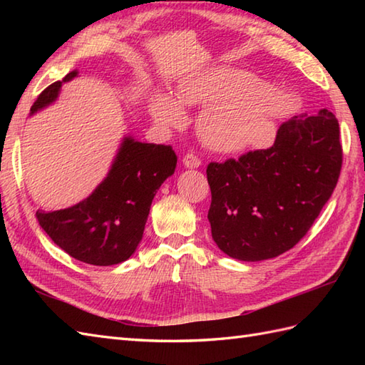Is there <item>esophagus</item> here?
Instances as JSON below:
<instances>
[{
	"label": "esophagus",
	"mask_w": 365,
	"mask_h": 365,
	"mask_svg": "<svg viewBox=\"0 0 365 365\" xmlns=\"http://www.w3.org/2000/svg\"><path fill=\"white\" fill-rule=\"evenodd\" d=\"M183 165L187 166V168H199L200 165H202V161H200V158L197 157V155L187 153L183 157Z\"/></svg>",
	"instance_id": "1"
}]
</instances>
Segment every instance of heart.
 Instances as JSON below:
<instances>
[{"mask_svg": "<svg viewBox=\"0 0 365 365\" xmlns=\"http://www.w3.org/2000/svg\"><path fill=\"white\" fill-rule=\"evenodd\" d=\"M178 103L157 96L152 114L161 125L173 127L185 119L183 108L207 105L199 115V135L218 152L259 149L273 143L277 120L290 110V98L250 72L213 67L185 80Z\"/></svg>", "mask_w": 365, "mask_h": 365, "instance_id": "obj_1", "label": "heart"}]
</instances>
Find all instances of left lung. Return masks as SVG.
<instances>
[{"label":"left lung","mask_w":365,"mask_h":365,"mask_svg":"<svg viewBox=\"0 0 365 365\" xmlns=\"http://www.w3.org/2000/svg\"><path fill=\"white\" fill-rule=\"evenodd\" d=\"M342 160L339 120L322 110L282 122L268 149L212 161L207 180L215 243L229 257L247 262L292 250L331 197Z\"/></svg>","instance_id":"1"}]
</instances>
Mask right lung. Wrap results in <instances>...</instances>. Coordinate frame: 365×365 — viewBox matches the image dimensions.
<instances>
[{
    "instance_id": "1",
    "label": "right lung",
    "mask_w": 365,
    "mask_h": 365,
    "mask_svg": "<svg viewBox=\"0 0 365 365\" xmlns=\"http://www.w3.org/2000/svg\"><path fill=\"white\" fill-rule=\"evenodd\" d=\"M73 76L76 72L67 73L63 81ZM63 81L45 88L31 113L51 103ZM175 166L177 155L170 145L127 138L110 174L88 199L64 210H37V221L73 259L97 267L120 263L136 251L155 192L174 174Z\"/></svg>"
}]
</instances>
